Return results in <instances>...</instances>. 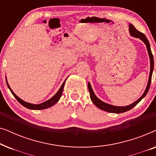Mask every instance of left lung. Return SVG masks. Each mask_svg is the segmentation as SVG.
I'll list each match as a JSON object with an SVG mask.
<instances>
[{
	"label": "left lung",
	"instance_id": "8db88e82",
	"mask_svg": "<svg viewBox=\"0 0 156 156\" xmlns=\"http://www.w3.org/2000/svg\"><path fill=\"white\" fill-rule=\"evenodd\" d=\"M129 32H130V34H131V36H133V37H134L140 38V39L146 45L147 50H148L149 57H150V62H151V72H150V75H149V80L148 82V84H147L146 89V90H145L144 93L143 94V95L137 100V101H136L135 102H133V104H130V105L126 106H116L111 105V104H106V103H105V102H103L102 101H101L99 99H98V98L97 97V96H96L94 94V93L92 89H91L90 83L89 82L88 83V89L89 91V94H90V98H91V101H92L93 103L98 108H100V109H101V110L105 111V112H110V113H115V114H120V113H123V112H127V111H129L130 109H131L132 108H133L134 106H135L136 104L138 103V102L141 101V99H143V98H144L145 97H146V95L147 94V93H148V91L149 90V88H150L151 83V77H152L153 67H154V60H153V56L152 52H151V50L150 43H149L148 40L146 38V35H145L144 33H140V32L138 31V30H136V27L131 24L129 25Z\"/></svg>",
	"mask_w": 156,
	"mask_h": 156
}]
</instances>
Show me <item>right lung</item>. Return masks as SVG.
I'll return each mask as SVG.
<instances>
[{"label":"right lung","mask_w":156,"mask_h":156,"mask_svg":"<svg viewBox=\"0 0 156 156\" xmlns=\"http://www.w3.org/2000/svg\"><path fill=\"white\" fill-rule=\"evenodd\" d=\"M65 81L66 80H65V82H63L62 85L60 89H59V91H57V92L56 93V94H55L54 97H52L51 99H50L49 100H48V101H44L43 102V103L42 104H30V103H27V102H25L23 101V100H22L21 99H20L18 97H17L16 94H15V93L13 92V91H12V89H10V87L9 85H8V82H7V85L8 87V88H9V89L10 90V91H11V93L12 94V95L14 96L15 97H16V99L18 100V101L19 102V103L22 104L23 106H24L25 107H26L27 108H30V109H33V110H41V109H44V108H48L49 107H51V106L54 105V104H55L57 103V101H59V99H60L61 96H62V91H63V89H64V86H65Z\"/></svg>","instance_id":"1"}]
</instances>
